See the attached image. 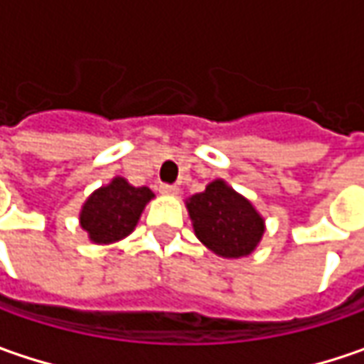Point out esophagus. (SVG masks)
Masks as SVG:
<instances>
[{
	"label": "esophagus",
	"mask_w": 364,
	"mask_h": 364,
	"mask_svg": "<svg viewBox=\"0 0 364 364\" xmlns=\"http://www.w3.org/2000/svg\"><path fill=\"white\" fill-rule=\"evenodd\" d=\"M160 192L161 194H168V196H176V194L180 192V188H178V186H174V184H161Z\"/></svg>",
	"instance_id": "esophagus-1"
}]
</instances>
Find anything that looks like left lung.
<instances>
[{
	"label": "left lung",
	"mask_w": 364,
	"mask_h": 364,
	"mask_svg": "<svg viewBox=\"0 0 364 364\" xmlns=\"http://www.w3.org/2000/svg\"><path fill=\"white\" fill-rule=\"evenodd\" d=\"M186 208L196 239L218 257L251 255L265 232V218L253 203L223 178L213 180L203 192L186 198Z\"/></svg>",
	"instance_id": "left-lung-1"
}]
</instances>
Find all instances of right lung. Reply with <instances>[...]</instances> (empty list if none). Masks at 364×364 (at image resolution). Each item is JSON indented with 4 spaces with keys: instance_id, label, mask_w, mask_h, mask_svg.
Returning <instances> with one entry per match:
<instances>
[{
    "instance_id": "obj_1",
    "label": "right lung",
    "mask_w": 364,
    "mask_h": 364,
    "mask_svg": "<svg viewBox=\"0 0 364 364\" xmlns=\"http://www.w3.org/2000/svg\"><path fill=\"white\" fill-rule=\"evenodd\" d=\"M156 198L147 186H133L115 176L109 184L91 192L78 213V225L95 245H111L129 237L146 208Z\"/></svg>"
}]
</instances>
